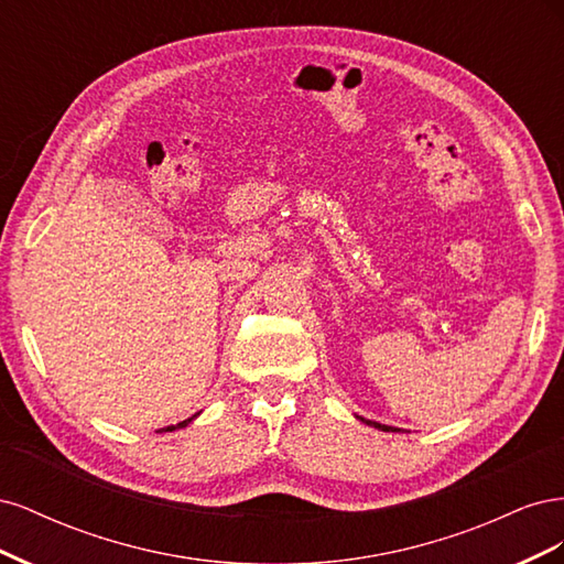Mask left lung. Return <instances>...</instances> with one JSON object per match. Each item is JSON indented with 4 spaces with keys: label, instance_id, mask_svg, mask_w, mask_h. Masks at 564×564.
I'll return each mask as SVG.
<instances>
[{
    "label": "left lung",
    "instance_id": "8db88e82",
    "mask_svg": "<svg viewBox=\"0 0 564 564\" xmlns=\"http://www.w3.org/2000/svg\"><path fill=\"white\" fill-rule=\"evenodd\" d=\"M360 421H365L367 425H373V429H379V431H386V433H395L398 431V429H392V425H383V423H377V421H367L362 416H360Z\"/></svg>",
    "mask_w": 564,
    "mask_h": 564
}]
</instances>
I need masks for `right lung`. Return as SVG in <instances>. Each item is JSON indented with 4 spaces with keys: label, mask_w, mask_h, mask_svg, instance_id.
Wrapping results in <instances>:
<instances>
[{
    "label": "right lung",
    "mask_w": 564,
    "mask_h": 564,
    "mask_svg": "<svg viewBox=\"0 0 564 564\" xmlns=\"http://www.w3.org/2000/svg\"><path fill=\"white\" fill-rule=\"evenodd\" d=\"M197 416V414H195ZM195 416H191V419H185V421H181V423H176V425H166V429H162V433H169V431H176V429H185L187 423H191Z\"/></svg>",
    "instance_id": "add662e5"
}]
</instances>
